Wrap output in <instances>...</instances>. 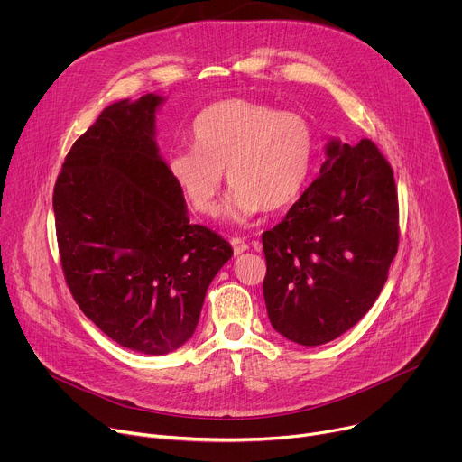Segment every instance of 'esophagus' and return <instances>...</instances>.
Returning a JSON list of instances; mask_svg holds the SVG:
<instances>
[{"mask_svg":"<svg viewBox=\"0 0 462 462\" xmlns=\"http://www.w3.org/2000/svg\"><path fill=\"white\" fill-rule=\"evenodd\" d=\"M230 245H232V248H234V255H239V254H243V252L248 250V243H246L245 239H241V237H232V239H230Z\"/></svg>","mask_w":462,"mask_h":462,"instance_id":"obj_1","label":"esophagus"}]
</instances>
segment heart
Returning a JSON list of instances; mask_svg holds the SVG:
<instances>
[{"label":"heart","instance_id":"heart-1","mask_svg":"<svg viewBox=\"0 0 462 462\" xmlns=\"http://www.w3.org/2000/svg\"><path fill=\"white\" fill-rule=\"evenodd\" d=\"M188 152L168 170L188 205L214 216L223 171L232 188L225 216L245 223L261 210L280 212L303 193L314 164L316 135L307 116L246 98L219 100L195 116Z\"/></svg>","mask_w":462,"mask_h":462}]
</instances>
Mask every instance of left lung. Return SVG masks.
<instances>
[{
    "mask_svg": "<svg viewBox=\"0 0 462 462\" xmlns=\"http://www.w3.org/2000/svg\"><path fill=\"white\" fill-rule=\"evenodd\" d=\"M316 180L263 232L273 327L300 346L338 338L376 301L399 250V199L374 143L333 139Z\"/></svg>",
    "mask_w": 462,
    "mask_h": 462,
    "instance_id": "obj_1",
    "label": "left lung"
}]
</instances>
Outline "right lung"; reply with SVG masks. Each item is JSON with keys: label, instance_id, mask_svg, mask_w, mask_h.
<instances>
[{"label": "right lung", "instance_id": "1", "mask_svg": "<svg viewBox=\"0 0 462 462\" xmlns=\"http://www.w3.org/2000/svg\"><path fill=\"white\" fill-rule=\"evenodd\" d=\"M162 102L148 93L107 106L65 157L52 193L75 301L113 342L143 355L191 338L207 289L234 254L188 219L155 143Z\"/></svg>", "mask_w": 462, "mask_h": 462}]
</instances>
